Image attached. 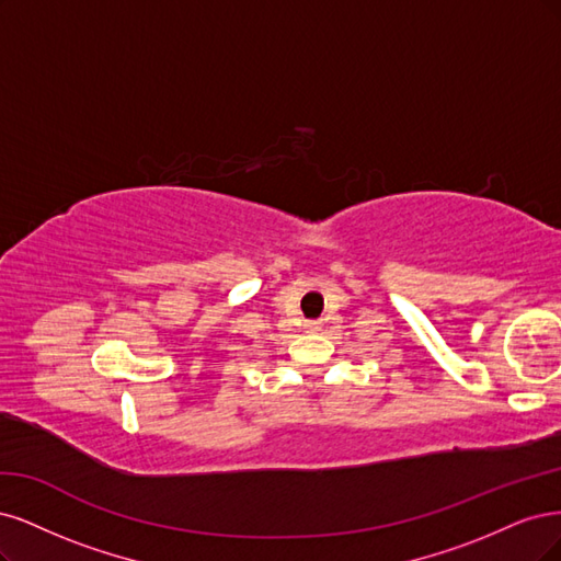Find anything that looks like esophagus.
I'll return each instance as SVG.
<instances>
[{
  "mask_svg": "<svg viewBox=\"0 0 561 561\" xmlns=\"http://www.w3.org/2000/svg\"><path fill=\"white\" fill-rule=\"evenodd\" d=\"M307 329H310V331H317L319 327H317V323H307Z\"/></svg>",
  "mask_w": 561,
  "mask_h": 561,
  "instance_id": "obj_1",
  "label": "esophagus"
}]
</instances>
